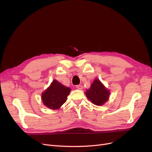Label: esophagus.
I'll return each instance as SVG.
<instances>
[{
  "instance_id": "34e87169",
  "label": "esophagus",
  "mask_w": 152,
  "mask_h": 152,
  "mask_svg": "<svg viewBox=\"0 0 152 152\" xmlns=\"http://www.w3.org/2000/svg\"><path fill=\"white\" fill-rule=\"evenodd\" d=\"M76 88L77 89H80V90L83 89V87H82L81 85H76Z\"/></svg>"
}]
</instances>
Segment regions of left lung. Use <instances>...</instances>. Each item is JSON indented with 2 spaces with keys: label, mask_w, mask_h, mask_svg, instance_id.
Instances as JSON below:
<instances>
[{
  "label": "left lung",
  "mask_w": 152,
  "mask_h": 152,
  "mask_svg": "<svg viewBox=\"0 0 152 152\" xmlns=\"http://www.w3.org/2000/svg\"><path fill=\"white\" fill-rule=\"evenodd\" d=\"M85 94L92 104L96 105H102L108 101L110 91L98 79H95L90 88L86 90Z\"/></svg>",
  "instance_id": "1"
}]
</instances>
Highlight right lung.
Here are the masks:
<instances>
[{
	"label": "right lung",
	"instance_id": "1",
	"mask_svg": "<svg viewBox=\"0 0 152 152\" xmlns=\"http://www.w3.org/2000/svg\"><path fill=\"white\" fill-rule=\"evenodd\" d=\"M70 91L69 88L64 86L55 80L42 93V102L49 109H58L66 101Z\"/></svg>",
	"mask_w": 152,
	"mask_h": 152
}]
</instances>
